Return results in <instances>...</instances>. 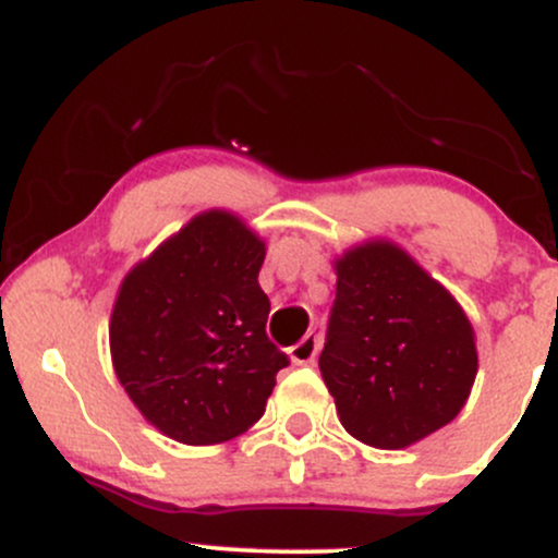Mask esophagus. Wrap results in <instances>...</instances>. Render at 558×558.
Here are the masks:
<instances>
[{"instance_id":"esophagus-1","label":"esophagus","mask_w":558,"mask_h":558,"mask_svg":"<svg viewBox=\"0 0 558 558\" xmlns=\"http://www.w3.org/2000/svg\"><path fill=\"white\" fill-rule=\"evenodd\" d=\"M317 354H319V336H315V332H306V336L291 349V360L296 364H312L317 360Z\"/></svg>"}]
</instances>
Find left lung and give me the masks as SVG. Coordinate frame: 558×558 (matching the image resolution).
Instances as JSON below:
<instances>
[{"label":"left lung","mask_w":558,"mask_h":558,"mask_svg":"<svg viewBox=\"0 0 558 558\" xmlns=\"http://www.w3.org/2000/svg\"><path fill=\"white\" fill-rule=\"evenodd\" d=\"M336 275L319 369L341 425L375 448H407L440 430L477 375L462 306L390 241L349 248Z\"/></svg>","instance_id":"1"}]
</instances>
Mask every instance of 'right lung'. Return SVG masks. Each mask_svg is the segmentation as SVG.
<instances>
[{"instance_id": "1", "label": "right lung", "mask_w": 558, "mask_h": 558, "mask_svg": "<svg viewBox=\"0 0 558 558\" xmlns=\"http://www.w3.org/2000/svg\"><path fill=\"white\" fill-rule=\"evenodd\" d=\"M265 241L209 209L125 275L110 319L120 386L159 433L226 444L265 414L288 356L267 338Z\"/></svg>"}]
</instances>
